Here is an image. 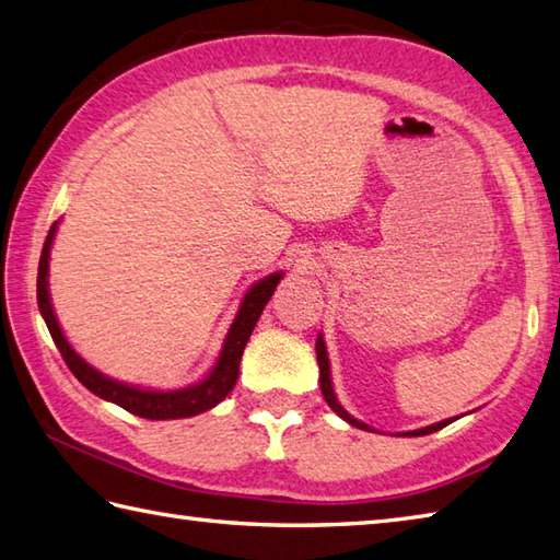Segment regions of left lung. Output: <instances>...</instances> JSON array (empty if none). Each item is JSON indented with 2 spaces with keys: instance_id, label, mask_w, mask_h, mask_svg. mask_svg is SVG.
Here are the masks:
<instances>
[{
  "instance_id": "left-lung-1",
  "label": "left lung",
  "mask_w": 560,
  "mask_h": 560,
  "mask_svg": "<svg viewBox=\"0 0 560 560\" xmlns=\"http://www.w3.org/2000/svg\"><path fill=\"white\" fill-rule=\"evenodd\" d=\"M316 360H318V382H322V394H324V398H326V404L334 408V413H338L340 418L343 420H348L350 425H355V428H360V430H370L368 425L364 423H360V420H355L352 416H348L346 410H343V406H340L338 401H336V394H334V386H330V368H328V355H326V346H324V338L318 336V340H316ZM454 420V418H452ZM452 420H442V423H435V425H430V428H423V430H413V432H408L410 438H420V435H430V432H435V430H442L444 425H450Z\"/></svg>"
}]
</instances>
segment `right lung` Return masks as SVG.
<instances>
[{"label": "right lung", "mask_w": 560, "mask_h": 560, "mask_svg": "<svg viewBox=\"0 0 560 560\" xmlns=\"http://www.w3.org/2000/svg\"><path fill=\"white\" fill-rule=\"evenodd\" d=\"M57 230V222L50 226L48 238H45L43 250H40V264H38V310L48 324L50 336L55 340L57 350H60L62 360L72 374L82 382L91 394H96L106 401L118 404L120 408L130 410L132 416H140L147 420H176V418H190L198 416L202 410H210L217 406L222 398L234 389L236 376H238V362H242L244 348L248 343L250 334H254V326L264 314L268 300L276 292L282 272H272V276L264 278L250 288L242 302V310H238L230 334L224 338V346L220 352V360H217L214 370L205 376L202 382L196 386H188V389L178 392H147V389H135V386L113 382L108 376L96 372L91 364H86L82 358L77 355L72 346L67 343L62 336V328L57 324L52 314L50 294H48V258H50V244Z\"/></svg>", "instance_id": "right-lung-1"}]
</instances>
